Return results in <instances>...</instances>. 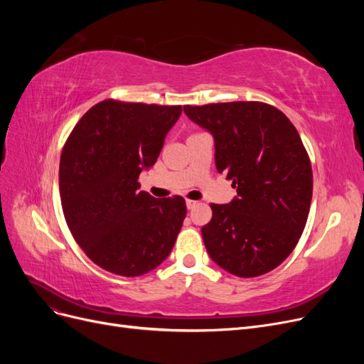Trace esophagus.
Returning <instances> with one entry per match:
<instances>
[{
  "label": "esophagus",
  "mask_w": 364,
  "mask_h": 364,
  "mask_svg": "<svg viewBox=\"0 0 364 364\" xmlns=\"http://www.w3.org/2000/svg\"><path fill=\"white\" fill-rule=\"evenodd\" d=\"M197 206V202L196 200H186V208L188 209H193Z\"/></svg>",
  "instance_id": "esophagus-1"
}]
</instances>
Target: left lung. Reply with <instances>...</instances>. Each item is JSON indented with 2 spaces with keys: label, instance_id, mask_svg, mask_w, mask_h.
<instances>
[{
  "label": "left lung",
  "instance_id": "1",
  "mask_svg": "<svg viewBox=\"0 0 364 364\" xmlns=\"http://www.w3.org/2000/svg\"><path fill=\"white\" fill-rule=\"evenodd\" d=\"M183 112L214 136L217 171L237 188L230 203H211L206 252L235 277H261L293 252L310 213L313 170L302 139L261 102L186 105Z\"/></svg>",
  "mask_w": 364,
  "mask_h": 364
}]
</instances>
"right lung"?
Here are the masks:
<instances>
[{
    "label": "right lung",
    "mask_w": 364,
    "mask_h": 364,
    "mask_svg": "<svg viewBox=\"0 0 364 364\" xmlns=\"http://www.w3.org/2000/svg\"><path fill=\"white\" fill-rule=\"evenodd\" d=\"M182 106L105 100L65 142L59 190L77 245L102 269L141 277L170 255L186 215L183 197L139 191V173L155 165Z\"/></svg>",
    "instance_id": "right-lung-1"
}]
</instances>
